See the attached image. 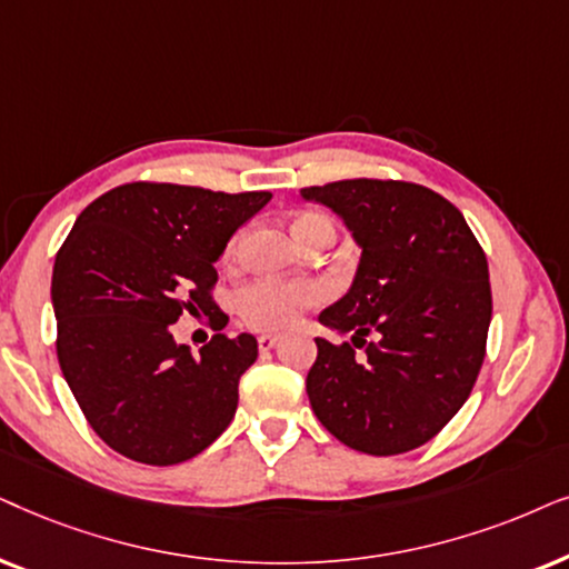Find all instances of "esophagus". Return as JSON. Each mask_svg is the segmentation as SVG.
<instances>
[{"instance_id": "obj_1", "label": "esophagus", "mask_w": 569, "mask_h": 569, "mask_svg": "<svg viewBox=\"0 0 569 569\" xmlns=\"http://www.w3.org/2000/svg\"><path fill=\"white\" fill-rule=\"evenodd\" d=\"M280 340L278 332H262L260 338H257V346H260V351H270L272 346H276Z\"/></svg>"}]
</instances>
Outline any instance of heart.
<instances>
[{"label":"heart","mask_w":569,"mask_h":569,"mask_svg":"<svg viewBox=\"0 0 569 569\" xmlns=\"http://www.w3.org/2000/svg\"><path fill=\"white\" fill-rule=\"evenodd\" d=\"M322 216H301L293 223V231L307 229L312 223H322ZM241 249V233L231 239L226 257H237ZM322 301V289L315 280H299V278H260L254 283H247L244 289L237 293V309L239 317L249 328L257 330H280L289 328L301 312L317 307Z\"/></svg>","instance_id":"heart-1"}]
</instances>
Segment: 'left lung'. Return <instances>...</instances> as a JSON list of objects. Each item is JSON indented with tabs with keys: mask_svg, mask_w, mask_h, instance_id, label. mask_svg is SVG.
Wrapping results in <instances>:
<instances>
[{
	"mask_svg": "<svg viewBox=\"0 0 569 569\" xmlns=\"http://www.w3.org/2000/svg\"><path fill=\"white\" fill-rule=\"evenodd\" d=\"M301 197L330 208L361 249L351 289L317 320L351 332L363 356L315 338L312 411L359 452L419 448L460 411L479 377L491 322L487 254L452 202L411 181L346 179Z\"/></svg>",
	"mask_w": 569,
	"mask_h": 569,
	"instance_id": "obj_1",
	"label": "left lung"
}]
</instances>
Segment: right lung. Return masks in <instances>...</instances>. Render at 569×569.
Masks as SVG:
<instances>
[{
  "label": "right lung",
  "instance_id": "1",
  "mask_svg": "<svg viewBox=\"0 0 569 569\" xmlns=\"http://www.w3.org/2000/svg\"><path fill=\"white\" fill-rule=\"evenodd\" d=\"M270 192L132 181L98 197L54 260L57 356L86 419L111 450L177 466L213 445L239 403L257 340L213 336L189 353L171 336L181 312H213L216 262Z\"/></svg>",
  "mask_w": 569,
  "mask_h": 569
}]
</instances>
